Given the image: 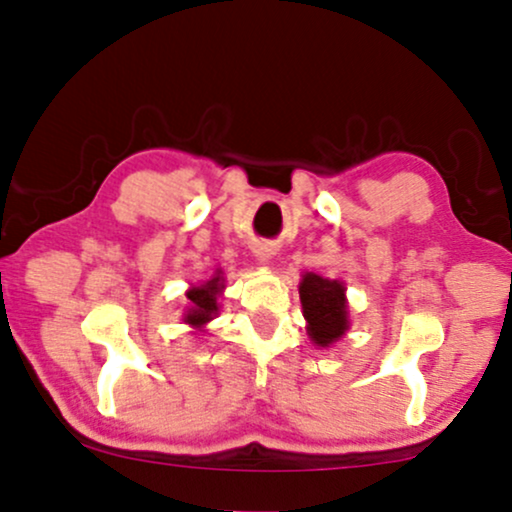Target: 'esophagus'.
<instances>
[{
    "mask_svg": "<svg viewBox=\"0 0 512 512\" xmlns=\"http://www.w3.org/2000/svg\"><path fill=\"white\" fill-rule=\"evenodd\" d=\"M256 256L261 258V261H268V258H270V249H268V244H261V247L256 249Z\"/></svg>",
    "mask_w": 512,
    "mask_h": 512,
    "instance_id": "esophagus-1",
    "label": "esophagus"
}]
</instances>
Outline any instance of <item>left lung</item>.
<instances>
[{"instance_id": "obj_1", "label": "left lung", "mask_w": 512, "mask_h": 512, "mask_svg": "<svg viewBox=\"0 0 512 512\" xmlns=\"http://www.w3.org/2000/svg\"><path fill=\"white\" fill-rule=\"evenodd\" d=\"M300 300H303L307 331L317 345L328 347L345 333L347 305L340 282H331L310 272L300 284Z\"/></svg>"}]
</instances>
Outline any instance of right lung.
Wrapping results in <instances>:
<instances>
[{
	"label": "right lung",
	"instance_id": "1",
	"mask_svg": "<svg viewBox=\"0 0 512 512\" xmlns=\"http://www.w3.org/2000/svg\"><path fill=\"white\" fill-rule=\"evenodd\" d=\"M221 279L214 277L209 279L207 284L202 286H195V289H191L186 293V298L191 300V312L186 314V321L188 324L193 326H202L205 321L212 319V314L216 312V293H219L221 289Z\"/></svg>",
	"mask_w": 512,
	"mask_h": 512
}]
</instances>
